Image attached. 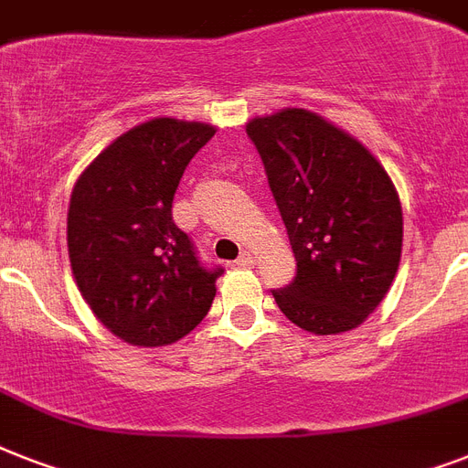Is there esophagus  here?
Returning a JSON list of instances; mask_svg holds the SVG:
<instances>
[{
  "label": "esophagus",
  "mask_w": 468,
  "mask_h": 468,
  "mask_svg": "<svg viewBox=\"0 0 468 468\" xmlns=\"http://www.w3.org/2000/svg\"><path fill=\"white\" fill-rule=\"evenodd\" d=\"M238 264H240V267H255V255H252L250 250H245V252L238 257Z\"/></svg>",
  "instance_id": "obj_1"
}]
</instances>
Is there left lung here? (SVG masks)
Segmentation results:
<instances>
[{"label": "left lung", "mask_w": 468, "mask_h": 468, "mask_svg": "<svg viewBox=\"0 0 468 468\" xmlns=\"http://www.w3.org/2000/svg\"><path fill=\"white\" fill-rule=\"evenodd\" d=\"M284 220L296 277L271 292L286 318L313 335L362 325L399 271L403 211L381 162L306 109L245 126Z\"/></svg>", "instance_id": "8db88e82"}]
</instances>
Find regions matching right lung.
<instances>
[{
	"label": "right lung",
	"mask_w": 468,
	"mask_h": 468,
	"mask_svg": "<svg viewBox=\"0 0 468 468\" xmlns=\"http://www.w3.org/2000/svg\"><path fill=\"white\" fill-rule=\"evenodd\" d=\"M216 128L153 119L131 128L75 182L68 252L91 313L128 345H172L204 320L220 267L206 270L172 220L184 169Z\"/></svg>",
	"instance_id": "obj_1"
}]
</instances>
